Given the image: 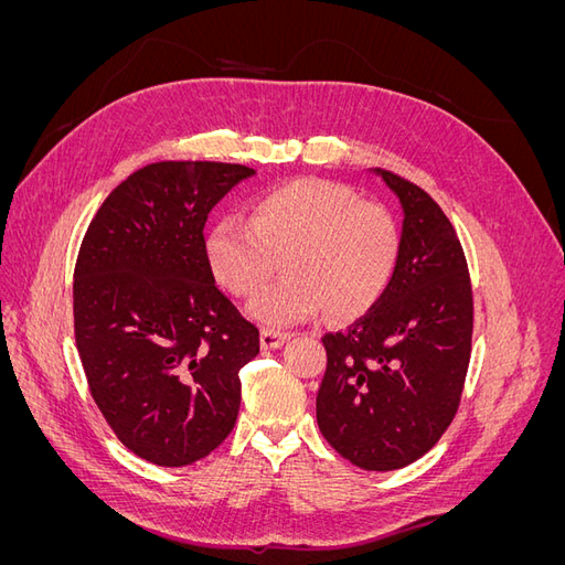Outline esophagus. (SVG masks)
I'll return each instance as SVG.
<instances>
[{
    "label": "esophagus",
    "instance_id": "1",
    "mask_svg": "<svg viewBox=\"0 0 565 565\" xmlns=\"http://www.w3.org/2000/svg\"><path fill=\"white\" fill-rule=\"evenodd\" d=\"M262 349L264 351H273V349H280L285 347V341L289 339L287 332H273V330H262Z\"/></svg>",
    "mask_w": 565,
    "mask_h": 565
}]
</instances>
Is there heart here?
I'll list each match as a JSON object with an SVG mask.
<instances>
[{
  "mask_svg": "<svg viewBox=\"0 0 565 565\" xmlns=\"http://www.w3.org/2000/svg\"><path fill=\"white\" fill-rule=\"evenodd\" d=\"M284 259L287 279L256 295L247 316L289 328L328 309L355 318L377 301L398 262L396 221L351 188L297 179L252 202L249 224L224 218L204 237V259L235 297H252Z\"/></svg>",
  "mask_w": 565,
  "mask_h": 565,
  "instance_id": "b5f03b06",
  "label": "heart"
}]
</instances>
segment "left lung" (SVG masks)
Instances as JSON below:
<instances>
[{
	"label": "left lung",
	"instance_id": "1",
	"mask_svg": "<svg viewBox=\"0 0 565 565\" xmlns=\"http://www.w3.org/2000/svg\"><path fill=\"white\" fill-rule=\"evenodd\" d=\"M403 210L398 262L380 301L349 330L324 334L328 370L316 398L320 434L365 471H393L429 452L465 386L473 301L465 252L419 185L370 169Z\"/></svg>",
	"mask_w": 565,
	"mask_h": 565
}]
</instances>
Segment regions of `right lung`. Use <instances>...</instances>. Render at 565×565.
I'll use <instances>...</instances> for the list:
<instances>
[{
  "label": "right lung",
  "instance_id": "1",
  "mask_svg": "<svg viewBox=\"0 0 565 565\" xmlns=\"http://www.w3.org/2000/svg\"><path fill=\"white\" fill-rule=\"evenodd\" d=\"M245 164L152 162L100 204L73 285L75 341L115 436L158 467L207 457L235 426L259 330L216 287L204 224Z\"/></svg>",
  "mask_w": 565,
  "mask_h": 565
}]
</instances>
